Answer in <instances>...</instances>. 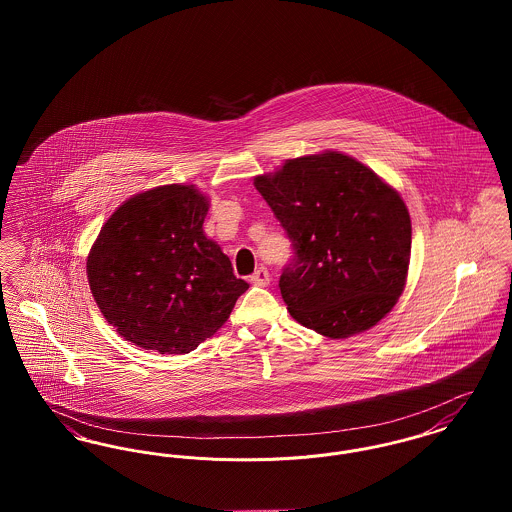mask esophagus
Returning a JSON list of instances; mask_svg holds the SVG:
<instances>
[{
  "instance_id": "obj_1",
  "label": "esophagus",
  "mask_w": 512,
  "mask_h": 512,
  "mask_svg": "<svg viewBox=\"0 0 512 512\" xmlns=\"http://www.w3.org/2000/svg\"><path fill=\"white\" fill-rule=\"evenodd\" d=\"M249 280H251V284H255V286H268V284H270V274H268L267 268L261 267L251 274Z\"/></svg>"
}]
</instances>
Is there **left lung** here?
I'll list each match as a JSON object with an SVG mask.
<instances>
[{"mask_svg":"<svg viewBox=\"0 0 512 512\" xmlns=\"http://www.w3.org/2000/svg\"><path fill=\"white\" fill-rule=\"evenodd\" d=\"M253 184L292 240L278 286L299 324L340 340L390 313L411 261V217L390 184L340 151L288 159Z\"/></svg>","mask_w":512,"mask_h":512,"instance_id":"obj_1","label":"left lung"}]
</instances>
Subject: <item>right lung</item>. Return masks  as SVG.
<instances>
[{
	"mask_svg": "<svg viewBox=\"0 0 512 512\" xmlns=\"http://www.w3.org/2000/svg\"><path fill=\"white\" fill-rule=\"evenodd\" d=\"M209 201L169 184L130 197L92 245L86 272L101 315L126 341L190 353L228 320L249 284L203 232Z\"/></svg>",
	"mask_w": 512,
	"mask_h": 512,
	"instance_id": "obj_1",
	"label": "right lung"
}]
</instances>
